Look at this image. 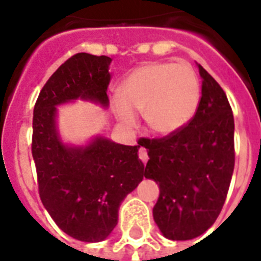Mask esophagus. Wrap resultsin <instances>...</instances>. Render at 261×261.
I'll return each instance as SVG.
<instances>
[{"label":"esophagus","instance_id":"esophagus-1","mask_svg":"<svg viewBox=\"0 0 261 261\" xmlns=\"http://www.w3.org/2000/svg\"><path fill=\"white\" fill-rule=\"evenodd\" d=\"M138 155H139V160H141L143 164L147 163V160H149V155H147V151H146V149H145V147H141V149H139Z\"/></svg>","mask_w":261,"mask_h":261}]
</instances>
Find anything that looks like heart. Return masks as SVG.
Here are the masks:
<instances>
[{
    "label": "heart",
    "instance_id": "b5f03b06",
    "mask_svg": "<svg viewBox=\"0 0 261 261\" xmlns=\"http://www.w3.org/2000/svg\"><path fill=\"white\" fill-rule=\"evenodd\" d=\"M200 81L188 63L151 62L134 70L111 98L116 118L134 126L141 112L151 133L171 135L191 122L200 102Z\"/></svg>",
    "mask_w": 261,
    "mask_h": 261
}]
</instances>
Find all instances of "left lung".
Here are the masks:
<instances>
[{
	"instance_id": "left-lung-1",
	"label": "left lung",
	"mask_w": 261,
	"mask_h": 261,
	"mask_svg": "<svg viewBox=\"0 0 261 261\" xmlns=\"http://www.w3.org/2000/svg\"><path fill=\"white\" fill-rule=\"evenodd\" d=\"M202 97L184 128L141 138L149 161L145 177L159 182L153 218L167 239L192 240L218 218L234 169V118L219 84L200 65Z\"/></svg>"
}]
</instances>
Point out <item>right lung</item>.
<instances>
[{"label": "right lung", "mask_w": 261, "mask_h": 261, "mask_svg": "<svg viewBox=\"0 0 261 261\" xmlns=\"http://www.w3.org/2000/svg\"><path fill=\"white\" fill-rule=\"evenodd\" d=\"M110 57L79 53L57 69L39 93L32 122V157L43 206L61 230L85 243L106 240L119 206L142 181L137 146L96 137L69 146L57 130V106L77 98L108 107Z\"/></svg>", "instance_id": "add662e5"}]
</instances>
